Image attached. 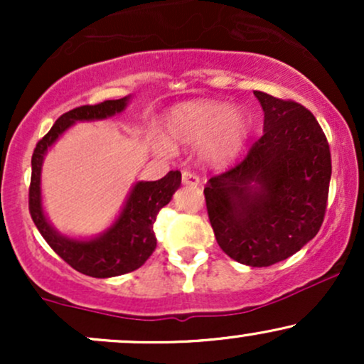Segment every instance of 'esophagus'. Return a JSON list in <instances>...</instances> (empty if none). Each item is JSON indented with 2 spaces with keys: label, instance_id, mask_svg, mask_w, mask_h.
I'll return each instance as SVG.
<instances>
[{
  "label": "esophagus",
  "instance_id": "obj_1",
  "mask_svg": "<svg viewBox=\"0 0 364 364\" xmlns=\"http://www.w3.org/2000/svg\"><path fill=\"white\" fill-rule=\"evenodd\" d=\"M183 183H185V185H190V186L200 185L198 174L193 173V171H190V169H185L183 171Z\"/></svg>",
  "mask_w": 364,
  "mask_h": 364
}]
</instances>
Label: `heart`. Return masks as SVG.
Returning a JSON list of instances; mask_svg holds the SVG:
<instances>
[{
  "label": "heart",
  "mask_w": 364,
  "mask_h": 364,
  "mask_svg": "<svg viewBox=\"0 0 364 364\" xmlns=\"http://www.w3.org/2000/svg\"><path fill=\"white\" fill-rule=\"evenodd\" d=\"M250 128L245 111L224 102H191L173 109L166 118V135L176 144L207 140V157H224L243 140Z\"/></svg>",
  "instance_id": "heart-1"
}]
</instances>
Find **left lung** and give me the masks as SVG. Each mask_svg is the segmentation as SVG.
Masks as SVG:
<instances>
[{
    "label": "left lung",
    "mask_w": 364,
    "mask_h": 364,
    "mask_svg": "<svg viewBox=\"0 0 364 364\" xmlns=\"http://www.w3.org/2000/svg\"><path fill=\"white\" fill-rule=\"evenodd\" d=\"M263 133L235 168L207 181L217 243L232 260L269 267L316 236L327 208L332 161L325 133L306 107L255 90Z\"/></svg>",
    "instance_id": "left-lung-1"
}]
</instances>
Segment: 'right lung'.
Here are the masks:
<instances>
[{"label": "right lung", "instance_id": "right-lung-1", "mask_svg": "<svg viewBox=\"0 0 364 364\" xmlns=\"http://www.w3.org/2000/svg\"><path fill=\"white\" fill-rule=\"evenodd\" d=\"M128 97L104 101L94 106H80L65 112L53 128L37 141L32 154V178L28 188V210L48 245L78 272L90 277L106 279L133 272L147 262L157 246L154 235L159 210L168 205L174 191L181 185V173L169 171L157 181H139L129 191L118 219L102 235L90 240L63 236L49 224L41 196V171L46 152L77 121L106 119L119 114L127 107Z\"/></svg>", "mask_w": 364, "mask_h": 364}]
</instances>
